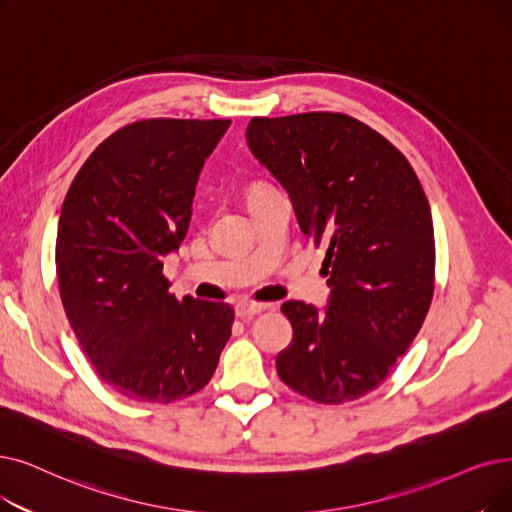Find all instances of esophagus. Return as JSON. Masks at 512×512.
<instances>
[{"instance_id":"esophagus-1","label":"esophagus","mask_w":512,"mask_h":512,"mask_svg":"<svg viewBox=\"0 0 512 512\" xmlns=\"http://www.w3.org/2000/svg\"><path fill=\"white\" fill-rule=\"evenodd\" d=\"M272 305L268 303H253V301H242L236 305V316L238 318H251V316H257L261 314V311L270 309Z\"/></svg>"}]
</instances>
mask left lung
Returning <instances> with one entry per match:
<instances>
[{"mask_svg":"<svg viewBox=\"0 0 512 512\" xmlns=\"http://www.w3.org/2000/svg\"><path fill=\"white\" fill-rule=\"evenodd\" d=\"M247 142L291 196L301 232L326 247L328 307L282 305L293 341L278 376L318 404L353 402L387 379L431 307L425 190L402 152L349 115L253 117Z\"/></svg>","mask_w":512,"mask_h":512,"instance_id":"1","label":"left lung"}]
</instances>
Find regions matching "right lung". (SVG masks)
Returning a JSON list of instances; mask_svg holds the SVG:
<instances>
[{"instance_id":"right-lung-1","label":"right lung","mask_w":512,"mask_h":512,"mask_svg":"<svg viewBox=\"0 0 512 512\" xmlns=\"http://www.w3.org/2000/svg\"><path fill=\"white\" fill-rule=\"evenodd\" d=\"M230 119H144L108 136L66 192L60 299L102 381L148 404L201 391L232 335L228 303L169 293L165 255L186 238L198 175Z\"/></svg>"}]
</instances>
